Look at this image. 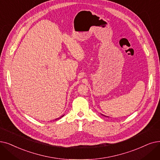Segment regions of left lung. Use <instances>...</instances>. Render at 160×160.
<instances>
[{"label": "left lung", "mask_w": 160, "mask_h": 160, "mask_svg": "<svg viewBox=\"0 0 160 160\" xmlns=\"http://www.w3.org/2000/svg\"><path fill=\"white\" fill-rule=\"evenodd\" d=\"M102 116H105V115H103V114H102ZM107 117H108V116H107Z\"/></svg>", "instance_id": "8db88e82"}]
</instances>
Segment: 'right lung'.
<instances>
[{"instance_id":"right-lung-1","label":"right lung","mask_w":160,"mask_h":160,"mask_svg":"<svg viewBox=\"0 0 160 160\" xmlns=\"http://www.w3.org/2000/svg\"><path fill=\"white\" fill-rule=\"evenodd\" d=\"M63 116H64V115H63V116H61V117H60V118H58V119H55V120H58V119H60V118H61L62 117H63Z\"/></svg>"}]
</instances>
